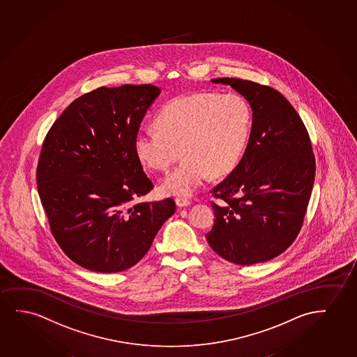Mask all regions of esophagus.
<instances>
[{"mask_svg": "<svg viewBox=\"0 0 357 357\" xmlns=\"http://www.w3.org/2000/svg\"><path fill=\"white\" fill-rule=\"evenodd\" d=\"M176 204L180 208H185V206H191L192 202L187 198H176Z\"/></svg>", "mask_w": 357, "mask_h": 357, "instance_id": "obj_1", "label": "esophagus"}]
</instances>
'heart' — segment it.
<instances>
[{"mask_svg":"<svg viewBox=\"0 0 357 357\" xmlns=\"http://www.w3.org/2000/svg\"><path fill=\"white\" fill-rule=\"evenodd\" d=\"M251 122V109L237 94L176 96L162 106L156 126L137 132L133 148L154 170H167L182 153L183 159L162 178L160 190L166 196H191L209 176L221 177L236 167Z\"/></svg>","mask_w":357,"mask_h":357,"instance_id":"b5f03b06","label":"heart"}]
</instances>
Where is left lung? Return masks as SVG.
Listing matches in <instances>:
<instances>
[{"label": "left lung", "mask_w": 357, "mask_h": 357, "mask_svg": "<svg viewBox=\"0 0 357 357\" xmlns=\"http://www.w3.org/2000/svg\"><path fill=\"white\" fill-rule=\"evenodd\" d=\"M234 88L252 109L245 154L211 190L215 220L206 241L226 261L251 266L291 246L301 230L316 174L311 139L296 110L271 86L215 78Z\"/></svg>", "instance_id": "obj_1"}]
</instances>
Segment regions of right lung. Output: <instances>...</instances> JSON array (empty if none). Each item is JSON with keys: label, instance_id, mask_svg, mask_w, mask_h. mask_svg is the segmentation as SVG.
<instances>
[{"label": "right lung", "instance_id": "1", "mask_svg": "<svg viewBox=\"0 0 357 357\" xmlns=\"http://www.w3.org/2000/svg\"><path fill=\"white\" fill-rule=\"evenodd\" d=\"M160 89L100 86L75 99L47 132L36 183L51 232L66 256L117 273L149 251L175 202H131L153 190L133 139Z\"/></svg>", "mask_w": 357, "mask_h": 357}]
</instances>
